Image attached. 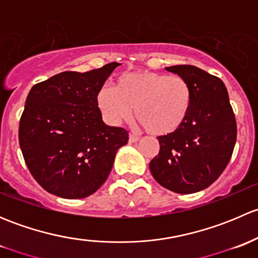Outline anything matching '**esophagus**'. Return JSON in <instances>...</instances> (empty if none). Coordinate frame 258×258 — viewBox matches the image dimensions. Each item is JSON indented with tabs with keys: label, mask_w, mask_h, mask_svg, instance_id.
Listing matches in <instances>:
<instances>
[{
	"label": "esophagus",
	"mask_w": 258,
	"mask_h": 258,
	"mask_svg": "<svg viewBox=\"0 0 258 258\" xmlns=\"http://www.w3.org/2000/svg\"><path fill=\"white\" fill-rule=\"evenodd\" d=\"M140 137L135 134H130V142H139Z\"/></svg>",
	"instance_id": "obj_1"
}]
</instances>
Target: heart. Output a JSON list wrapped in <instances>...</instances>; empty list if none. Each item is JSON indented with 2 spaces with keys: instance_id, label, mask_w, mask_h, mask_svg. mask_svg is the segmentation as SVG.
<instances>
[{
  "instance_id": "b5f03b06",
  "label": "heart",
  "mask_w": 258,
  "mask_h": 258,
  "mask_svg": "<svg viewBox=\"0 0 258 258\" xmlns=\"http://www.w3.org/2000/svg\"><path fill=\"white\" fill-rule=\"evenodd\" d=\"M97 107L107 123L117 126L132 116L150 134L166 136L183 124L192 105L191 86L179 76L151 71L124 74L116 88L98 90Z\"/></svg>"
}]
</instances>
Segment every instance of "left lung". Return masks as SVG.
<instances>
[{
    "label": "left lung",
    "instance_id": "8db88e82",
    "mask_svg": "<svg viewBox=\"0 0 258 258\" xmlns=\"http://www.w3.org/2000/svg\"><path fill=\"white\" fill-rule=\"evenodd\" d=\"M191 86L192 105L176 132L158 137L160 152L150 162L153 178L176 194L207 188L226 168L237 136L227 88L218 77L189 66L166 67Z\"/></svg>",
    "mask_w": 258,
    "mask_h": 258
}]
</instances>
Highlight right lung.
<instances>
[{
    "instance_id": "obj_1",
    "label": "right lung",
    "mask_w": 258,
    "mask_h": 258,
    "mask_svg": "<svg viewBox=\"0 0 258 258\" xmlns=\"http://www.w3.org/2000/svg\"><path fill=\"white\" fill-rule=\"evenodd\" d=\"M117 66L61 72L31 88L20 121V147L31 175L49 194L71 200L92 195L128 141L126 130L103 122L96 101Z\"/></svg>"
}]
</instances>
